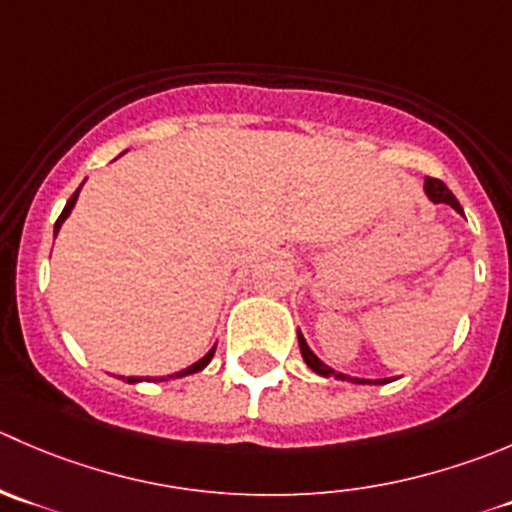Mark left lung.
Wrapping results in <instances>:
<instances>
[{"label": "left lung", "instance_id": "8db88e82", "mask_svg": "<svg viewBox=\"0 0 512 512\" xmlns=\"http://www.w3.org/2000/svg\"><path fill=\"white\" fill-rule=\"evenodd\" d=\"M425 195H428V200L433 202V205H450L455 212H460V215H463V207H460V202L455 200L453 192H450L448 187H445L440 180H433V177H428V180H425ZM297 342H300V352H302V360H305V365L310 367L312 372H317V375H322V377H335V380H350V382H355V385H388V382L395 380V377H380V380H367V377H350V375H345V372H337V370H332L330 365H325V362H322L320 357H317L315 352L310 350V345H307V340H305V337H302L300 330H297Z\"/></svg>", "mask_w": 512, "mask_h": 512}]
</instances>
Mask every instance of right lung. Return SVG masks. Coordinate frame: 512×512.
<instances>
[{"mask_svg":"<svg viewBox=\"0 0 512 512\" xmlns=\"http://www.w3.org/2000/svg\"><path fill=\"white\" fill-rule=\"evenodd\" d=\"M84 185V182H82ZM82 185L77 187V192H74L72 197H69L67 200V205H64V210H62V215H59V220L54 222V237H57V232H59V227L64 225V220H67L69 215H72V210H74V205H77V197H79V190H82ZM215 350H217V342L215 345L210 347V352H207L205 357H200V360L197 362H192L190 367H185V370H180V372H175V375H170V377H185V375H195V372H200V370H205L207 365H210V360L212 357H215ZM124 382H132V385H135V382H142V377H122Z\"/></svg>","mask_w":512,"mask_h":512,"instance_id":"1","label":"right lung"}]
</instances>
